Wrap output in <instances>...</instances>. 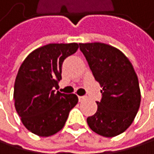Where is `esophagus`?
Masks as SVG:
<instances>
[{
  "label": "esophagus",
  "mask_w": 154,
  "mask_h": 154,
  "mask_svg": "<svg viewBox=\"0 0 154 154\" xmlns=\"http://www.w3.org/2000/svg\"><path fill=\"white\" fill-rule=\"evenodd\" d=\"M86 99V96H78V100H79V102H83L84 100H85Z\"/></svg>",
  "instance_id": "1"
}]
</instances>
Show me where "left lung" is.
Returning a JSON list of instances; mask_svg holds the SVG:
<instances>
[{"label": "left lung", "mask_w": 154, "mask_h": 154, "mask_svg": "<svg viewBox=\"0 0 154 154\" xmlns=\"http://www.w3.org/2000/svg\"><path fill=\"white\" fill-rule=\"evenodd\" d=\"M90 69L103 90L97 111L88 117L89 128L96 134L113 137L126 131L140 107L141 93L135 69L119 49L103 43L79 44Z\"/></svg>", "instance_id": "obj_1"}]
</instances>
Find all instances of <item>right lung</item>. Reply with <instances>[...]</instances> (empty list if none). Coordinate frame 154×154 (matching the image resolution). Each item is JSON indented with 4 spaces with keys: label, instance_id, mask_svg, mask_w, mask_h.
Masks as SVG:
<instances>
[{
    "label": "right lung",
    "instance_id": "add662e5",
    "mask_svg": "<svg viewBox=\"0 0 154 154\" xmlns=\"http://www.w3.org/2000/svg\"><path fill=\"white\" fill-rule=\"evenodd\" d=\"M78 49L76 43L49 44L33 51L21 64L14 85V102L23 125L39 137H51L64 127L78 98L55 92L64 60Z\"/></svg>",
    "mask_w": 154,
    "mask_h": 154
}]
</instances>
